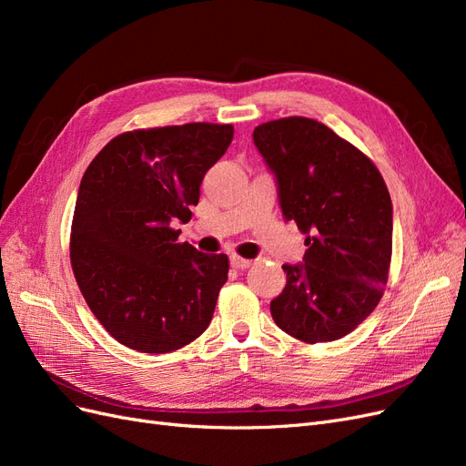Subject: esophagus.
I'll return each mask as SVG.
<instances>
[{"label":"esophagus","mask_w":466,"mask_h":466,"mask_svg":"<svg viewBox=\"0 0 466 466\" xmlns=\"http://www.w3.org/2000/svg\"><path fill=\"white\" fill-rule=\"evenodd\" d=\"M229 262H231L233 268H237V270H247V268L252 264V260L241 258V257H237V255H233V257L229 258Z\"/></svg>","instance_id":"1"}]
</instances>
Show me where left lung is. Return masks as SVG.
I'll use <instances>...</instances> for the list:
<instances>
[{"label": "left lung", "instance_id": "8db88e82", "mask_svg": "<svg viewBox=\"0 0 466 466\" xmlns=\"http://www.w3.org/2000/svg\"><path fill=\"white\" fill-rule=\"evenodd\" d=\"M274 175L281 216L305 233V257L284 264L270 303L278 327L301 342H330L371 315L387 286L392 202L377 167L329 126L291 116L252 132Z\"/></svg>", "mask_w": 466, "mask_h": 466}]
</instances>
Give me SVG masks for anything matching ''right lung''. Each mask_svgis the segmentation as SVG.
<instances>
[{"label": "right lung", "mask_w": 466, "mask_h": 466, "mask_svg": "<svg viewBox=\"0 0 466 466\" xmlns=\"http://www.w3.org/2000/svg\"><path fill=\"white\" fill-rule=\"evenodd\" d=\"M231 124L194 122L116 136L81 178L72 268L93 315L116 340L167 354L211 322L229 260L177 243Z\"/></svg>", "instance_id": "right-lung-1"}]
</instances>
